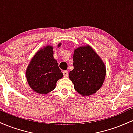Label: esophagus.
Instances as JSON below:
<instances>
[{
	"instance_id": "obj_1",
	"label": "esophagus",
	"mask_w": 133,
	"mask_h": 133,
	"mask_svg": "<svg viewBox=\"0 0 133 133\" xmlns=\"http://www.w3.org/2000/svg\"><path fill=\"white\" fill-rule=\"evenodd\" d=\"M68 71H63V75L64 77H68Z\"/></svg>"
}]
</instances>
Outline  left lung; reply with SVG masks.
I'll use <instances>...</instances> for the list:
<instances>
[{
  "label": "left lung",
  "mask_w": 133,
  "mask_h": 133,
  "mask_svg": "<svg viewBox=\"0 0 133 133\" xmlns=\"http://www.w3.org/2000/svg\"><path fill=\"white\" fill-rule=\"evenodd\" d=\"M74 69L69 77L74 89L82 96L96 93L103 85L106 76V68L103 61L89 45L74 50Z\"/></svg>",
  "instance_id": "obj_1"
}]
</instances>
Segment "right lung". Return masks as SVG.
Wrapping results in <instances>:
<instances>
[{"label": "right lung", "instance_id": "add662e5", "mask_svg": "<svg viewBox=\"0 0 133 133\" xmlns=\"http://www.w3.org/2000/svg\"><path fill=\"white\" fill-rule=\"evenodd\" d=\"M59 44L58 46H61ZM53 47L46 46L34 56L26 71L27 82L35 92L47 94L56 86V82L63 74L53 57Z\"/></svg>", "mask_w": 133, "mask_h": 133}]
</instances>
